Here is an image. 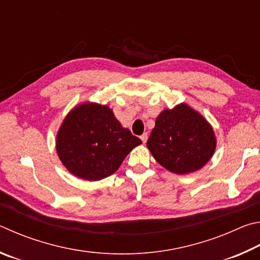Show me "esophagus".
<instances>
[{
    "mask_svg": "<svg viewBox=\"0 0 260 260\" xmlns=\"http://www.w3.org/2000/svg\"><path fill=\"white\" fill-rule=\"evenodd\" d=\"M147 138H148V135H147L146 133H145V134H143L142 136H140V139H142V142H143L144 144L147 142Z\"/></svg>",
    "mask_w": 260,
    "mask_h": 260,
    "instance_id": "1",
    "label": "esophagus"
}]
</instances>
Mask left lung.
<instances>
[{
  "instance_id": "left-lung-1",
  "label": "left lung",
  "mask_w": 260,
  "mask_h": 260,
  "mask_svg": "<svg viewBox=\"0 0 260 260\" xmlns=\"http://www.w3.org/2000/svg\"><path fill=\"white\" fill-rule=\"evenodd\" d=\"M147 147L162 167L185 175L201 169L210 160L216 138L206 118L181 104L157 116Z\"/></svg>"
}]
</instances>
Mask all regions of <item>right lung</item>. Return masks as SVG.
Wrapping results in <instances>:
<instances>
[{
    "label": "right lung",
    "mask_w": 260,
    "mask_h": 260,
    "mask_svg": "<svg viewBox=\"0 0 260 260\" xmlns=\"http://www.w3.org/2000/svg\"><path fill=\"white\" fill-rule=\"evenodd\" d=\"M56 144L68 171L82 179L100 180L113 175L142 140L122 127L112 109L86 103L66 116Z\"/></svg>",
    "instance_id": "add662e5"
}]
</instances>
